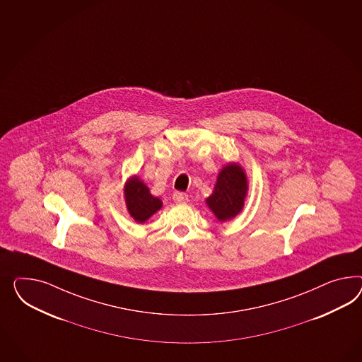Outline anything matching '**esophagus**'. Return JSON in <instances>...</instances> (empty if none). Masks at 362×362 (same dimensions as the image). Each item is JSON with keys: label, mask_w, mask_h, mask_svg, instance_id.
Here are the masks:
<instances>
[{"label": "esophagus", "mask_w": 362, "mask_h": 362, "mask_svg": "<svg viewBox=\"0 0 362 362\" xmlns=\"http://www.w3.org/2000/svg\"><path fill=\"white\" fill-rule=\"evenodd\" d=\"M173 200L177 203V204H182V203H186L187 200H188V195L185 194V192H179V191H176L173 194Z\"/></svg>", "instance_id": "esophagus-1"}]
</instances>
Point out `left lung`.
<instances>
[{
    "instance_id": "1",
    "label": "left lung",
    "mask_w": 362,
    "mask_h": 362,
    "mask_svg": "<svg viewBox=\"0 0 362 362\" xmlns=\"http://www.w3.org/2000/svg\"><path fill=\"white\" fill-rule=\"evenodd\" d=\"M247 182L243 168L228 165L217 176L214 194L206 199V204L220 221H226L240 214L244 206Z\"/></svg>"
}]
</instances>
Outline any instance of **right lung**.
I'll return each mask as SVG.
<instances>
[{"mask_svg":"<svg viewBox=\"0 0 362 362\" xmlns=\"http://www.w3.org/2000/svg\"><path fill=\"white\" fill-rule=\"evenodd\" d=\"M125 200L129 214L137 223H145L150 216L154 215L162 206V202L150 194L146 185H144L137 176L127 182Z\"/></svg>","mask_w":362,"mask_h":362,"instance_id":"add662e5","label":"right lung"}]
</instances>
